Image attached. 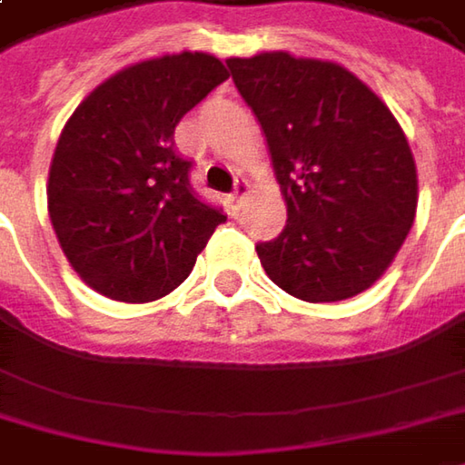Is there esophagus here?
<instances>
[{
  "mask_svg": "<svg viewBox=\"0 0 465 465\" xmlns=\"http://www.w3.org/2000/svg\"><path fill=\"white\" fill-rule=\"evenodd\" d=\"M245 196H248V180L238 177V180H235V188H232V193H230V198H232V201H243Z\"/></svg>",
  "mask_w": 465,
  "mask_h": 465,
  "instance_id": "34e87169",
  "label": "esophagus"
}]
</instances>
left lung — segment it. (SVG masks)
<instances>
[{
	"mask_svg": "<svg viewBox=\"0 0 465 465\" xmlns=\"http://www.w3.org/2000/svg\"><path fill=\"white\" fill-rule=\"evenodd\" d=\"M227 67L288 203L285 230L256 245L269 280L309 303L371 288L416 217V164L398 120L335 62L264 52Z\"/></svg>",
	"mask_w": 465,
	"mask_h": 465,
	"instance_id": "8db88e82",
	"label": "left lung"
}]
</instances>
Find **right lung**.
I'll list each match as a JSON object with an SVG mask.
<instances>
[{"mask_svg": "<svg viewBox=\"0 0 465 465\" xmlns=\"http://www.w3.org/2000/svg\"><path fill=\"white\" fill-rule=\"evenodd\" d=\"M227 78L203 52L146 59L96 85L67 120L49 167V217L94 291L125 303L173 292L227 220L193 193V164L174 152L183 114Z\"/></svg>", "mask_w": 465, "mask_h": 465, "instance_id": "right-lung-1", "label": "right lung"}]
</instances>
